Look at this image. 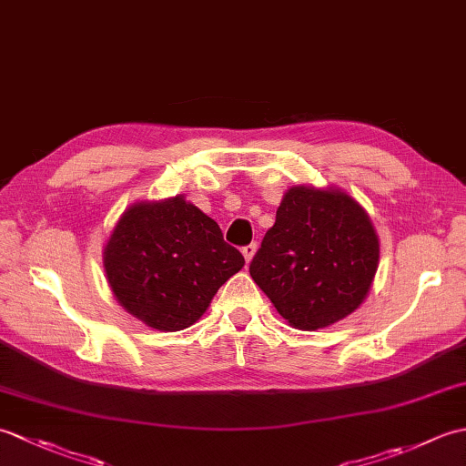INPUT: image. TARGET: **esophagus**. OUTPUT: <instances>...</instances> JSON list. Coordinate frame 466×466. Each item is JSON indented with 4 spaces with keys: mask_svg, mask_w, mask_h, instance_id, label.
<instances>
[{
    "mask_svg": "<svg viewBox=\"0 0 466 466\" xmlns=\"http://www.w3.org/2000/svg\"><path fill=\"white\" fill-rule=\"evenodd\" d=\"M256 248H258V246H256V244H248V246H244V248H242V254H244V258H246V264H250V262H252L254 254H256Z\"/></svg>",
    "mask_w": 466,
    "mask_h": 466,
    "instance_id": "obj_1",
    "label": "esophagus"
}]
</instances>
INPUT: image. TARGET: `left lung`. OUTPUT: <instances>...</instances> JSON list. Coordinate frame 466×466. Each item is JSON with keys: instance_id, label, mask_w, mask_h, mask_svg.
Wrapping results in <instances>:
<instances>
[{"instance_id": "obj_1", "label": "left lung", "mask_w": 466, "mask_h": 466, "mask_svg": "<svg viewBox=\"0 0 466 466\" xmlns=\"http://www.w3.org/2000/svg\"><path fill=\"white\" fill-rule=\"evenodd\" d=\"M379 260V234L349 192L300 184L284 192L250 276L292 329L319 330L360 309Z\"/></svg>"}]
</instances>
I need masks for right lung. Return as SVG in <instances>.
Instances as JSON below:
<instances>
[{"instance_id":"obj_1","label":"right lung","mask_w":466,"mask_h":466,"mask_svg":"<svg viewBox=\"0 0 466 466\" xmlns=\"http://www.w3.org/2000/svg\"><path fill=\"white\" fill-rule=\"evenodd\" d=\"M102 256L117 304L162 332L200 320L218 289L244 266L220 226L184 194L127 206Z\"/></svg>"}]
</instances>
